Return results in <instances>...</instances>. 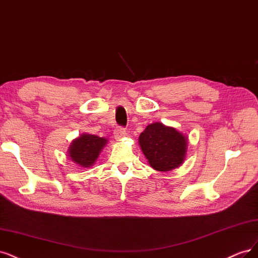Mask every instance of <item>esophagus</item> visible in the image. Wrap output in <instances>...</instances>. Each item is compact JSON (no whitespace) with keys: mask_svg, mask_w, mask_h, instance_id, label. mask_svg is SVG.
<instances>
[{"mask_svg":"<svg viewBox=\"0 0 258 258\" xmlns=\"http://www.w3.org/2000/svg\"><path fill=\"white\" fill-rule=\"evenodd\" d=\"M113 134L115 139H121L124 135H125V128L122 126H117L113 131Z\"/></svg>","mask_w":258,"mask_h":258,"instance_id":"1","label":"esophagus"}]
</instances>
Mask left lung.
<instances>
[{"label": "left lung", "mask_w": 258, "mask_h": 258, "mask_svg": "<svg viewBox=\"0 0 258 258\" xmlns=\"http://www.w3.org/2000/svg\"><path fill=\"white\" fill-rule=\"evenodd\" d=\"M139 145L152 168L168 171L182 164L186 138L173 127L156 122L148 125L139 136Z\"/></svg>", "instance_id": "1"}]
</instances>
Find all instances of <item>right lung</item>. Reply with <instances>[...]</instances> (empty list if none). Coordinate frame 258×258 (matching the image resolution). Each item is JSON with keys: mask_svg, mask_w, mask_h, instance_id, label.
I'll return each instance as SVG.
<instances>
[{"mask_svg": "<svg viewBox=\"0 0 258 258\" xmlns=\"http://www.w3.org/2000/svg\"><path fill=\"white\" fill-rule=\"evenodd\" d=\"M106 144L107 140L103 137L84 134L73 141L69 151L70 157L82 167H90Z\"/></svg>", "mask_w": 258, "mask_h": 258, "instance_id": "add662e5", "label": "right lung"}]
</instances>
